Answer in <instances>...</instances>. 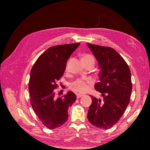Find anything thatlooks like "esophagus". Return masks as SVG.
Listing matches in <instances>:
<instances>
[{
    "label": "esophagus",
    "mask_w": 150,
    "mask_h": 150,
    "mask_svg": "<svg viewBox=\"0 0 150 150\" xmlns=\"http://www.w3.org/2000/svg\"><path fill=\"white\" fill-rule=\"evenodd\" d=\"M76 96H77V98H79L81 97H82V96H83V94H77V95H76Z\"/></svg>",
    "instance_id": "obj_1"
}]
</instances>
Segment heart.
Segmentation results:
<instances>
[{
  "instance_id": "1",
  "label": "heart",
  "mask_w": 150,
  "mask_h": 150,
  "mask_svg": "<svg viewBox=\"0 0 150 150\" xmlns=\"http://www.w3.org/2000/svg\"><path fill=\"white\" fill-rule=\"evenodd\" d=\"M81 61H82V62H92L95 63V58L89 54H83L81 56ZM93 83V81L91 79H76L71 83L69 85V88L76 93H84L88 90L89 86L92 85Z\"/></svg>"
}]
</instances>
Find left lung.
<instances>
[{
    "mask_svg": "<svg viewBox=\"0 0 150 150\" xmlns=\"http://www.w3.org/2000/svg\"><path fill=\"white\" fill-rule=\"evenodd\" d=\"M100 68V82L95 85L103 100L91 96L88 110L89 122L96 128L108 129L118 122L130 100L132 85L131 72L123 57L110 47L88 43Z\"/></svg>",
    "mask_w": 150,
    "mask_h": 150,
    "instance_id": "8db88e82",
    "label": "left lung"
}]
</instances>
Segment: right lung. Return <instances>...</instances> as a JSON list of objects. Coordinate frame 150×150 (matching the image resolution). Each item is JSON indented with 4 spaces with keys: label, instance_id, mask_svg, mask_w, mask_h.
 <instances>
[{
    "label": "right lung",
    "instance_id": "obj_1",
    "mask_svg": "<svg viewBox=\"0 0 150 150\" xmlns=\"http://www.w3.org/2000/svg\"><path fill=\"white\" fill-rule=\"evenodd\" d=\"M79 45L77 43L50 47L38 58L30 71V103L39 120L49 129L57 128L66 122L68 109L76 100L71 91L57 97L55 89L65 72L67 59Z\"/></svg>",
    "mask_w": 150,
    "mask_h": 150
}]
</instances>
